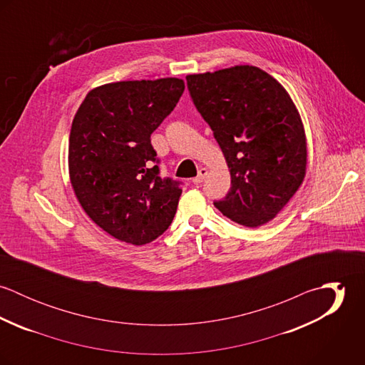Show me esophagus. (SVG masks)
<instances>
[{
  "label": "esophagus",
  "instance_id": "1",
  "mask_svg": "<svg viewBox=\"0 0 365 365\" xmlns=\"http://www.w3.org/2000/svg\"><path fill=\"white\" fill-rule=\"evenodd\" d=\"M207 175H208V170H207L205 167H202V168H200L198 175H197L195 178H192V182H194V184H201V182L205 180Z\"/></svg>",
  "mask_w": 365,
  "mask_h": 365
}]
</instances>
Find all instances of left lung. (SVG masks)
I'll return each instance as SVG.
<instances>
[{
  "label": "left lung",
  "instance_id": "8db88e82",
  "mask_svg": "<svg viewBox=\"0 0 365 365\" xmlns=\"http://www.w3.org/2000/svg\"><path fill=\"white\" fill-rule=\"evenodd\" d=\"M191 100L230 170V190L213 205L247 227L284 208L307 171V139L285 88L255 66L187 76Z\"/></svg>",
  "mask_w": 365,
  "mask_h": 365
}]
</instances>
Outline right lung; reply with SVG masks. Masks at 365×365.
Wrapping results in <instances>:
<instances>
[{
  "instance_id": "obj_1",
  "label": "right lung",
  "mask_w": 365,
  "mask_h": 365,
  "mask_svg": "<svg viewBox=\"0 0 365 365\" xmlns=\"http://www.w3.org/2000/svg\"><path fill=\"white\" fill-rule=\"evenodd\" d=\"M184 88L180 78L105 84L87 94L73 119L68 168L76 197L120 242L150 243L174 219L182 182L160 177L150 136Z\"/></svg>"
}]
</instances>
